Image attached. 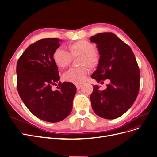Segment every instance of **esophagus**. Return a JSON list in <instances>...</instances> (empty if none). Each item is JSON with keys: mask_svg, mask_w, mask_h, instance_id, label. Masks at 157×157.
I'll use <instances>...</instances> for the list:
<instances>
[{"mask_svg": "<svg viewBox=\"0 0 157 157\" xmlns=\"http://www.w3.org/2000/svg\"><path fill=\"white\" fill-rule=\"evenodd\" d=\"M75 85H76V88H77V89H78V90L80 89V88H81V85H79V84H76Z\"/></svg>", "mask_w": 157, "mask_h": 157, "instance_id": "1", "label": "esophagus"}]
</instances>
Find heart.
Returning a JSON list of instances; mask_svg holds the SVG:
<instances>
[{
	"mask_svg": "<svg viewBox=\"0 0 157 157\" xmlns=\"http://www.w3.org/2000/svg\"><path fill=\"white\" fill-rule=\"evenodd\" d=\"M69 52L62 49H57L52 54L54 63L59 69H65L69 66L72 58L79 56V65H86L94 68L98 64L99 55L95 51V46L86 40H79L70 44L68 47ZM88 73L86 67L82 66L78 68H72L64 73L63 78L65 81L74 83H82L85 79Z\"/></svg>",
	"mask_w": 157,
	"mask_h": 157,
	"instance_id": "1",
	"label": "heart"
}]
</instances>
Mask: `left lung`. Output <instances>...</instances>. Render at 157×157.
<instances>
[{"label": "left lung", "instance_id": "1", "mask_svg": "<svg viewBox=\"0 0 157 157\" xmlns=\"http://www.w3.org/2000/svg\"><path fill=\"white\" fill-rule=\"evenodd\" d=\"M97 44L100 55L92 78L99 83L110 79L106 89L93 87L90 101L94 112L101 117H121L135 102L139 90L140 71L134 54L126 44L112 33H101L90 38Z\"/></svg>", "mask_w": 157, "mask_h": 157}]
</instances>
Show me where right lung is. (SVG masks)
<instances>
[{"mask_svg": "<svg viewBox=\"0 0 157 157\" xmlns=\"http://www.w3.org/2000/svg\"><path fill=\"white\" fill-rule=\"evenodd\" d=\"M62 40L44 38L29 45L17 64V90L29 110L38 118L49 122L65 119L72 109L76 87L59 81L58 67L52 54ZM59 83L57 89L52 88Z\"/></svg>", "mask_w": 157, "mask_h": 157, "instance_id": "1", "label": "right lung"}]
</instances>
